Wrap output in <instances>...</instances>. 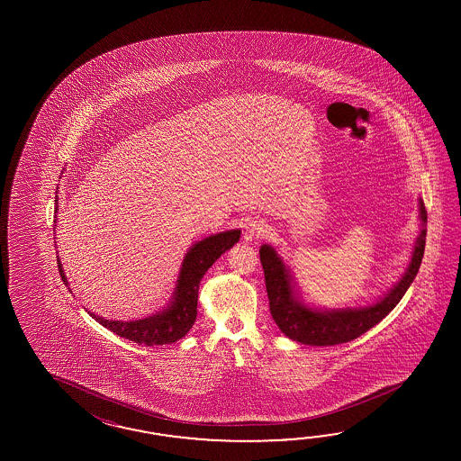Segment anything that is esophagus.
<instances>
[{
  "instance_id": "esophagus-1",
  "label": "esophagus",
  "mask_w": 461,
  "mask_h": 461,
  "mask_svg": "<svg viewBox=\"0 0 461 461\" xmlns=\"http://www.w3.org/2000/svg\"><path fill=\"white\" fill-rule=\"evenodd\" d=\"M267 229H268V226L265 224V221L255 219L245 226V237L247 239H262L267 234Z\"/></svg>"
}]
</instances>
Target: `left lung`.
Returning <instances> with one entry per match:
<instances>
[{"label": "left lung", "mask_w": 461, "mask_h": 461, "mask_svg": "<svg viewBox=\"0 0 461 461\" xmlns=\"http://www.w3.org/2000/svg\"><path fill=\"white\" fill-rule=\"evenodd\" d=\"M419 217L421 229L415 240L411 260L407 272L402 275L399 284L384 294L375 303L359 308L341 310H316L308 308L294 294V278L282 257L275 252L272 245L260 247V262L264 267L265 286L270 302V313L280 331L298 343L308 346H334L348 343L369 331L383 321L399 303L409 290L415 275L420 268L425 237H427V211L419 199Z\"/></svg>", "instance_id": "1"}]
</instances>
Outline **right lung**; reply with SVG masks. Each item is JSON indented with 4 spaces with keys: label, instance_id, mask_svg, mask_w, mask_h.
<instances>
[{
    "label": "right lung",
    "instance_id": "1",
    "mask_svg": "<svg viewBox=\"0 0 461 461\" xmlns=\"http://www.w3.org/2000/svg\"><path fill=\"white\" fill-rule=\"evenodd\" d=\"M56 204H58V196H56ZM239 239H240V230L234 229L221 234L209 235L193 245L187 250L186 257L181 264L173 298L167 308L159 313L151 314L135 321H113L90 312L87 313L102 326H105L107 330L118 334L120 338H125L128 341L147 344V346L175 343L177 339L185 338L196 321L197 292H199V284L203 276L221 255L239 242ZM58 264H59L62 282L69 285L62 270L59 257H58Z\"/></svg>",
    "mask_w": 461,
    "mask_h": 461
}]
</instances>
